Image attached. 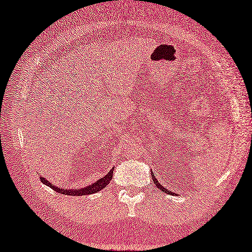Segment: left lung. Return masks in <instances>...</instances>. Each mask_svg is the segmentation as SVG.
Here are the masks:
<instances>
[{
  "label": "left lung",
  "instance_id": "8db88e82",
  "mask_svg": "<svg viewBox=\"0 0 252 252\" xmlns=\"http://www.w3.org/2000/svg\"><path fill=\"white\" fill-rule=\"evenodd\" d=\"M151 176H152V179H153V182H155L156 183V186L158 188V189H160V190H162V191H164V192H166V193H174V192H172V191H169L168 190V189H166V188H164L163 186H162V185L160 184V183H158V179L156 178V176H155V174H153V172H151Z\"/></svg>",
  "mask_w": 252,
  "mask_h": 252
}]
</instances>
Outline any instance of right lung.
Listing matches in <instances>:
<instances>
[{
  "label": "right lung",
  "mask_w": 252,
  "mask_h": 252,
  "mask_svg": "<svg viewBox=\"0 0 252 252\" xmlns=\"http://www.w3.org/2000/svg\"><path fill=\"white\" fill-rule=\"evenodd\" d=\"M113 171H114V167H113L111 171L106 174L105 176H103L102 178H100L99 181H95L94 183H92L89 186H85V187H81L79 189H67V188H62L59 187L58 185H55L53 183L49 182L47 178H44L43 176H40L41 182L43 184L47 185L50 188H52L53 190L58 191L60 193H63V194H68V196H85V194H92V193H95L97 191H100L103 189L104 187H106L109 183L111 182V179L113 177Z\"/></svg>",
  "instance_id": "add662e5"
}]
</instances>
